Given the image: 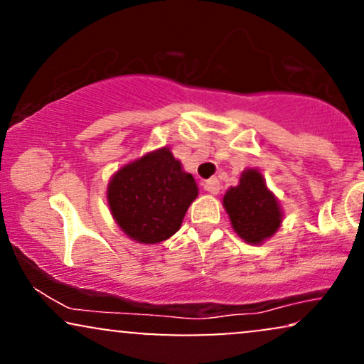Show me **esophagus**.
<instances>
[{"label":"esophagus","mask_w":364,"mask_h":364,"mask_svg":"<svg viewBox=\"0 0 364 364\" xmlns=\"http://www.w3.org/2000/svg\"><path fill=\"white\" fill-rule=\"evenodd\" d=\"M203 188H205V191H208V193L217 195V193H219V190H220V183H219V179H217V178H210V179H207V181L203 183Z\"/></svg>","instance_id":"1"}]
</instances>
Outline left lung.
Segmentation results:
<instances>
[{"instance_id": "1", "label": "left lung", "mask_w": 364, "mask_h": 364, "mask_svg": "<svg viewBox=\"0 0 364 364\" xmlns=\"http://www.w3.org/2000/svg\"><path fill=\"white\" fill-rule=\"evenodd\" d=\"M223 205L235 232L248 245L265 243L284 219L277 196L269 190L260 171L253 168L245 169L240 183L225 191Z\"/></svg>"}]
</instances>
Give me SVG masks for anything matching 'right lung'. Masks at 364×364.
I'll use <instances>...</instances> for the list:
<instances>
[{"label":"right lung","instance_id":"1","mask_svg":"<svg viewBox=\"0 0 364 364\" xmlns=\"http://www.w3.org/2000/svg\"><path fill=\"white\" fill-rule=\"evenodd\" d=\"M106 196L112 219L129 240L156 245L179 231L198 186L171 149L162 147L116 171Z\"/></svg>","mask_w":364,"mask_h":364}]
</instances>
